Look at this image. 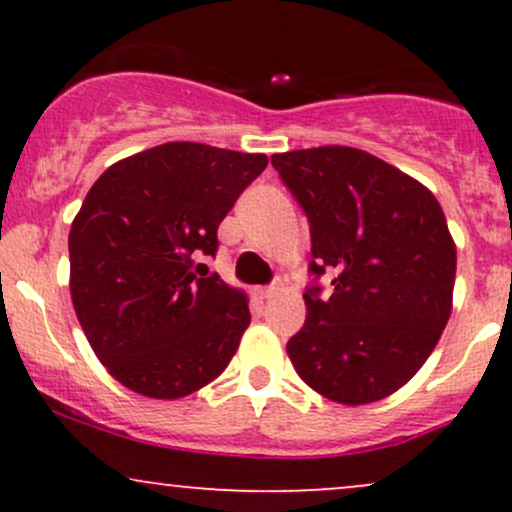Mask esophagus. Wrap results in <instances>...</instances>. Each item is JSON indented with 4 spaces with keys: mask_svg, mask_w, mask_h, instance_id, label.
Returning a JSON list of instances; mask_svg holds the SVG:
<instances>
[{
    "mask_svg": "<svg viewBox=\"0 0 512 512\" xmlns=\"http://www.w3.org/2000/svg\"><path fill=\"white\" fill-rule=\"evenodd\" d=\"M274 291H276V284L264 286V289H257V296H260V298H272Z\"/></svg>",
    "mask_w": 512,
    "mask_h": 512,
    "instance_id": "34e87169",
    "label": "esophagus"
}]
</instances>
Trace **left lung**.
<instances>
[{
	"instance_id": "left-lung-1",
	"label": "left lung",
	"mask_w": 512,
	"mask_h": 512,
	"mask_svg": "<svg viewBox=\"0 0 512 512\" xmlns=\"http://www.w3.org/2000/svg\"><path fill=\"white\" fill-rule=\"evenodd\" d=\"M310 221L305 325L286 344L305 385L339 404H370L407 385L452 310L457 252L438 199L419 180L351 146L274 154Z\"/></svg>"
}]
</instances>
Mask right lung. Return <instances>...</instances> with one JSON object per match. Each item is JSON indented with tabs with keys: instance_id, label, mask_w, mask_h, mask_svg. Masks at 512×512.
<instances>
[{
	"instance_id": "right-lung-1",
	"label": "right lung",
	"mask_w": 512,
	"mask_h": 512,
	"mask_svg": "<svg viewBox=\"0 0 512 512\" xmlns=\"http://www.w3.org/2000/svg\"><path fill=\"white\" fill-rule=\"evenodd\" d=\"M264 154L168 142L93 182L69 231V289L84 334L117 383L180 399L226 370L248 298L197 264L219 223L267 168Z\"/></svg>"
}]
</instances>
